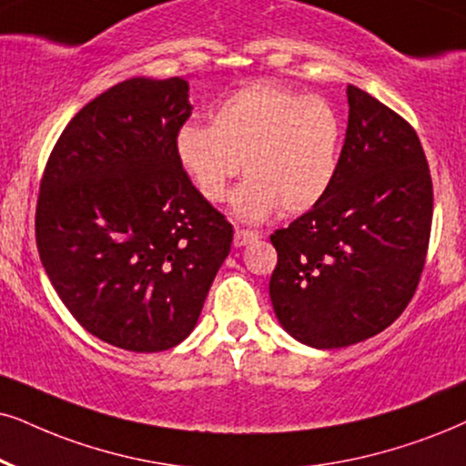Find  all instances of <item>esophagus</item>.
<instances>
[{
    "label": "esophagus",
    "mask_w": 466,
    "mask_h": 466,
    "mask_svg": "<svg viewBox=\"0 0 466 466\" xmlns=\"http://www.w3.org/2000/svg\"><path fill=\"white\" fill-rule=\"evenodd\" d=\"M260 238V234L258 232H251V229H243V228H237V232H234V247H245L253 243V240Z\"/></svg>",
    "instance_id": "obj_1"
}]
</instances>
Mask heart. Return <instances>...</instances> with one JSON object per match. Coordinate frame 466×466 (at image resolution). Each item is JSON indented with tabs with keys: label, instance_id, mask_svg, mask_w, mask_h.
I'll return each instance as SVG.
<instances>
[{
	"label": "heart",
	"instance_id": "obj_1",
	"mask_svg": "<svg viewBox=\"0 0 466 466\" xmlns=\"http://www.w3.org/2000/svg\"><path fill=\"white\" fill-rule=\"evenodd\" d=\"M341 120L325 98L303 96L270 81L228 96L213 125H182L174 155L206 202L219 204L243 163L249 176L234 191L243 221L303 215L320 204L338 176Z\"/></svg>",
	"mask_w": 466,
	"mask_h": 466
}]
</instances>
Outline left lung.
Segmentation results:
<instances>
[{"instance_id":"left-lung-1","label":"left lung","mask_w":466,"mask_h":466,"mask_svg":"<svg viewBox=\"0 0 466 466\" xmlns=\"http://www.w3.org/2000/svg\"><path fill=\"white\" fill-rule=\"evenodd\" d=\"M349 128L331 189L275 229L268 294L279 325L311 349H344L391 325L413 299L432 226V180L417 133L346 87Z\"/></svg>"}]
</instances>
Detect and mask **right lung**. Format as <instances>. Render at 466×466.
I'll return each instance as SVG.
<instances>
[{"mask_svg": "<svg viewBox=\"0 0 466 466\" xmlns=\"http://www.w3.org/2000/svg\"><path fill=\"white\" fill-rule=\"evenodd\" d=\"M191 109L180 76L122 81L68 122L40 182L46 275L75 320L116 349L180 344L232 245V226L176 161Z\"/></svg>", "mask_w": 466, "mask_h": 466, "instance_id": "obj_1", "label": "right lung"}]
</instances>
